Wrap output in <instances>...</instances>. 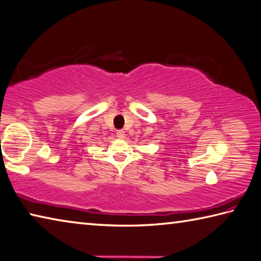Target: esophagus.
Segmentation results:
<instances>
[{
  "label": "esophagus",
  "mask_w": 261,
  "mask_h": 261,
  "mask_svg": "<svg viewBox=\"0 0 261 261\" xmlns=\"http://www.w3.org/2000/svg\"><path fill=\"white\" fill-rule=\"evenodd\" d=\"M116 137H117L118 139H124L125 138V132L123 131V130H118L116 132Z\"/></svg>",
  "instance_id": "obj_1"
}]
</instances>
